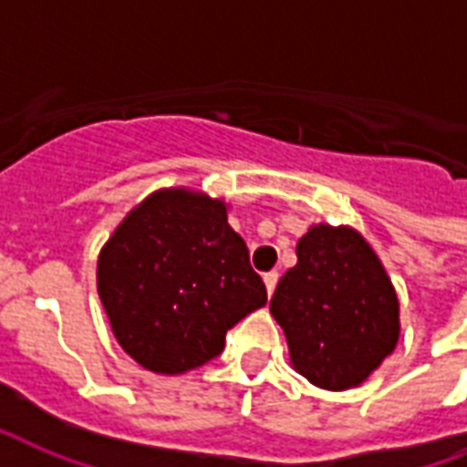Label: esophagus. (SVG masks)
<instances>
[{
    "instance_id": "1",
    "label": "esophagus",
    "mask_w": 467,
    "mask_h": 467,
    "mask_svg": "<svg viewBox=\"0 0 467 467\" xmlns=\"http://www.w3.org/2000/svg\"><path fill=\"white\" fill-rule=\"evenodd\" d=\"M263 283H265L267 295H273L275 285H277V273H265V275H263Z\"/></svg>"
}]
</instances>
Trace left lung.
Wrapping results in <instances>:
<instances>
[{
  "mask_svg": "<svg viewBox=\"0 0 467 467\" xmlns=\"http://www.w3.org/2000/svg\"><path fill=\"white\" fill-rule=\"evenodd\" d=\"M270 312L299 375L324 389L358 388L400 338V302L380 258L348 226L319 223L297 244Z\"/></svg>",
  "mask_w": 467,
  "mask_h": 467,
  "instance_id": "1",
  "label": "left lung"
}]
</instances>
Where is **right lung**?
Masks as SVG:
<instances>
[{"label": "right lung", "instance_id": "1", "mask_svg": "<svg viewBox=\"0 0 467 467\" xmlns=\"http://www.w3.org/2000/svg\"><path fill=\"white\" fill-rule=\"evenodd\" d=\"M97 290L119 346L162 375L209 363L226 331L267 302L226 204L182 187L158 190L119 223Z\"/></svg>", "mask_w": 467, "mask_h": 467}]
</instances>
